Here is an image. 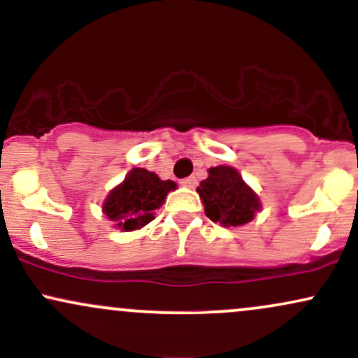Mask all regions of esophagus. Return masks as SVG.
I'll use <instances>...</instances> for the list:
<instances>
[{"mask_svg": "<svg viewBox=\"0 0 358 358\" xmlns=\"http://www.w3.org/2000/svg\"><path fill=\"white\" fill-rule=\"evenodd\" d=\"M182 185H183V187H187V188H193L196 185V178H195V176H188V178L182 180Z\"/></svg>", "mask_w": 358, "mask_h": 358, "instance_id": "esophagus-1", "label": "esophagus"}]
</instances>
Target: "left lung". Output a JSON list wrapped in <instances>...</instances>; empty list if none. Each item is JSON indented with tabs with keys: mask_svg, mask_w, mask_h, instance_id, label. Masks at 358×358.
<instances>
[{
	"mask_svg": "<svg viewBox=\"0 0 358 358\" xmlns=\"http://www.w3.org/2000/svg\"><path fill=\"white\" fill-rule=\"evenodd\" d=\"M205 215L222 227H241L262 210L257 193L234 166L208 168V176L196 187Z\"/></svg>",
	"mask_w": 358,
	"mask_h": 358,
	"instance_id": "1",
	"label": "left lung"
}]
</instances>
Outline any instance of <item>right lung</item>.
Segmentation results:
<instances>
[{
	"instance_id": "1",
	"label": "right lung",
	"mask_w": 358,
	"mask_h": 358,
	"mask_svg": "<svg viewBox=\"0 0 358 358\" xmlns=\"http://www.w3.org/2000/svg\"><path fill=\"white\" fill-rule=\"evenodd\" d=\"M176 190L171 180H162L146 168H133L117 187L108 193L102 213L122 232L139 231L155 219L166 195Z\"/></svg>"
}]
</instances>
